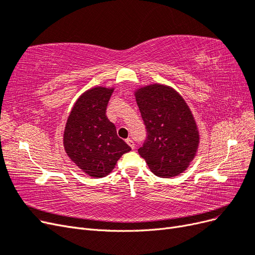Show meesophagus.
<instances>
[{
  "instance_id": "1",
  "label": "esophagus",
  "mask_w": 255,
  "mask_h": 255,
  "mask_svg": "<svg viewBox=\"0 0 255 255\" xmlns=\"http://www.w3.org/2000/svg\"><path fill=\"white\" fill-rule=\"evenodd\" d=\"M126 141H127V143L130 146V148H132V149L135 148V143H134V141H133L132 139H130V138H128V139H127Z\"/></svg>"
}]
</instances>
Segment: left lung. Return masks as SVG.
<instances>
[{
	"label": "left lung",
	"mask_w": 255,
	"mask_h": 255,
	"mask_svg": "<svg viewBox=\"0 0 255 255\" xmlns=\"http://www.w3.org/2000/svg\"><path fill=\"white\" fill-rule=\"evenodd\" d=\"M148 140L138 150L159 177L183 173L197 155L200 133L188 104L174 88L153 83L134 90Z\"/></svg>",
	"instance_id": "obj_1"
}]
</instances>
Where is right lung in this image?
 I'll return each mask as SVG.
<instances>
[{"instance_id":"right-lung-1","label":"right lung","mask_w":255,"mask_h":255,"mask_svg":"<svg viewBox=\"0 0 255 255\" xmlns=\"http://www.w3.org/2000/svg\"><path fill=\"white\" fill-rule=\"evenodd\" d=\"M114 90V86H95L83 92L69 114L64 130L68 157L95 179L110 174L123 154L132 150L117 136L115 125L106 116Z\"/></svg>"}]
</instances>
